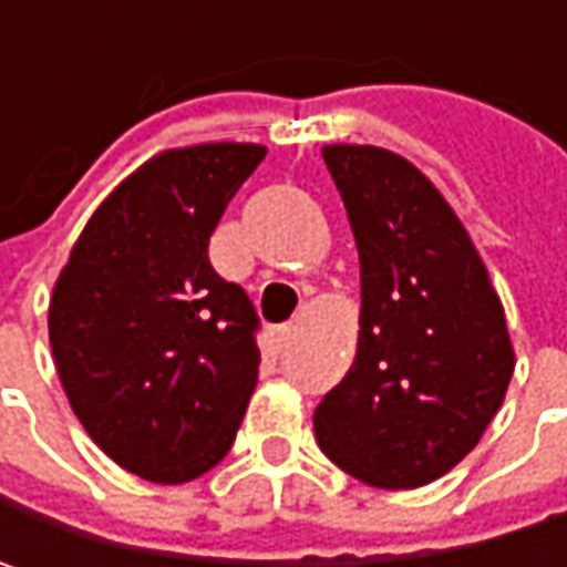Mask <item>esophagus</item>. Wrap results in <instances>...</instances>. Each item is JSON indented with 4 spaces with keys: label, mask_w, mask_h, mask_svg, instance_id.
Instances as JSON below:
<instances>
[{
    "label": "esophagus",
    "mask_w": 567,
    "mask_h": 567,
    "mask_svg": "<svg viewBox=\"0 0 567 567\" xmlns=\"http://www.w3.org/2000/svg\"><path fill=\"white\" fill-rule=\"evenodd\" d=\"M290 343H293V328H277L274 331V347L277 350H287Z\"/></svg>",
    "instance_id": "1"
}]
</instances>
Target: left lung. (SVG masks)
I'll return each instance as SVG.
<instances>
[{
    "label": "left lung",
    "mask_w": 567,
    "mask_h": 567,
    "mask_svg": "<svg viewBox=\"0 0 567 567\" xmlns=\"http://www.w3.org/2000/svg\"><path fill=\"white\" fill-rule=\"evenodd\" d=\"M360 251V343L316 406L318 447L369 486L416 489L476 447L514 350L502 299L442 192L372 144L321 147Z\"/></svg>",
    "instance_id": "8db88e82"
}]
</instances>
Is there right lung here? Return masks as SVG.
<instances>
[{"instance_id": "1", "label": "right lung", "mask_w": 567, "mask_h": 567, "mask_svg": "<svg viewBox=\"0 0 567 567\" xmlns=\"http://www.w3.org/2000/svg\"><path fill=\"white\" fill-rule=\"evenodd\" d=\"M261 144H195L138 166L78 236L50 299L55 372L122 470L188 483L233 447L258 381V316L210 268L229 198Z\"/></svg>"}]
</instances>
